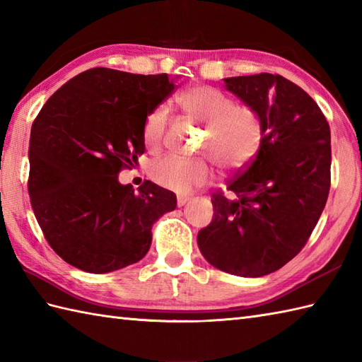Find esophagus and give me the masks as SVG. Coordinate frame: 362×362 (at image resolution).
Here are the masks:
<instances>
[{
    "label": "esophagus",
    "instance_id": "1",
    "mask_svg": "<svg viewBox=\"0 0 362 362\" xmlns=\"http://www.w3.org/2000/svg\"><path fill=\"white\" fill-rule=\"evenodd\" d=\"M188 201H189V197H187V196H179V197H177V205L183 206Z\"/></svg>",
    "mask_w": 362,
    "mask_h": 362
}]
</instances>
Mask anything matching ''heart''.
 I'll return each instance as SVG.
<instances>
[{"instance_id":"b5f03b06","label":"heart","mask_w":362,"mask_h":362,"mask_svg":"<svg viewBox=\"0 0 362 362\" xmlns=\"http://www.w3.org/2000/svg\"><path fill=\"white\" fill-rule=\"evenodd\" d=\"M188 117L206 124L199 151L206 153L222 171H240L250 165L264 141V119L252 105L236 104L232 96L213 87H193L177 96ZM169 112L165 105L151 110L144 119L143 140L158 149L165 140ZM152 180L175 193H189L211 179V168L202 157L166 156L149 168Z\"/></svg>"}]
</instances>
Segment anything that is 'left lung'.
Returning <instances> with one entry per match:
<instances>
[{
  "mask_svg": "<svg viewBox=\"0 0 362 362\" xmlns=\"http://www.w3.org/2000/svg\"><path fill=\"white\" fill-rule=\"evenodd\" d=\"M226 88L264 119V141L247 168L214 193L213 221L197 235L219 271L263 276L303 249L325 209L332 168L329 126L314 99L279 74L236 76Z\"/></svg>",
  "mask_w": 362,
  "mask_h": 362,
  "instance_id": "obj_1",
  "label": "left lung"
}]
</instances>
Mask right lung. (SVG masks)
Returning a JSON list of instances; mask_svg holds the SVG:
<instances>
[{"instance_id": "1", "label": "right lung", "mask_w": 362, "mask_h": 362, "mask_svg": "<svg viewBox=\"0 0 362 362\" xmlns=\"http://www.w3.org/2000/svg\"><path fill=\"white\" fill-rule=\"evenodd\" d=\"M175 90L168 74L91 68L54 93L30 129L28 189L46 241L90 274L140 261L152 226L173 211V191L146 180L121 185V169L144 152L149 112Z\"/></svg>"}]
</instances>
